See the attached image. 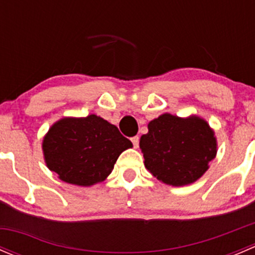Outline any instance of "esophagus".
<instances>
[{
	"label": "esophagus",
	"mask_w": 255,
	"mask_h": 255,
	"mask_svg": "<svg viewBox=\"0 0 255 255\" xmlns=\"http://www.w3.org/2000/svg\"><path fill=\"white\" fill-rule=\"evenodd\" d=\"M130 142L133 143V146H134V148H138V145H139V137H138V135L132 137L130 138Z\"/></svg>",
	"instance_id": "1"
}]
</instances>
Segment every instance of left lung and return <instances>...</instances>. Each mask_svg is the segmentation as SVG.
<instances>
[{
	"label": "left lung",
	"instance_id": "left-lung-1",
	"mask_svg": "<svg viewBox=\"0 0 255 255\" xmlns=\"http://www.w3.org/2000/svg\"><path fill=\"white\" fill-rule=\"evenodd\" d=\"M139 146L146 170L159 181L185 186L199 180L217 154L215 130L196 115L163 113L148 123Z\"/></svg>",
	"mask_w": 255,
	"mask_h": 255
}]
</instances>
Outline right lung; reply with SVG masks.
Masks as SVG:
<instances>
[{
  "instance_id": "add662e5",
  "label": "right lung",
  "mask_w": 255,
  "mask_h": 255,
  "mask_svg": "<svg viewBox=\"0 0 255 255\" xmlns=\"http://www.w3.org/2000/svg\"><path fill=\"white\" fill-rule=\"evenodd\" d=\"M132 146L115 125L96 115L60 118L42 143L49 170L61 181L78 186L106 180L121 153Z\"/></svg>"
}]
</instances>
